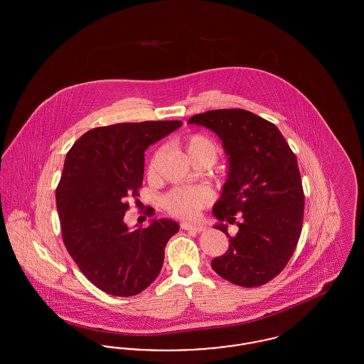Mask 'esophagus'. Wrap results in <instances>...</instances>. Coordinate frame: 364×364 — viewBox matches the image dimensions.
Here are the masks:
<instances>
[{
    "instance_id": "obj_1",
    "label": "esophagus",
    "mask_w": 364,
    "mask_h": 364,
    "mask_svg": "<svg viewBox=\"0 0 364 364\" xmlns=\"http://www.w3.org/2000/svg\"><path fill=\"white\" fill-rule=\"evenodd\" d=\"M181 229H184V230H188V232H195V233H199V232H202L205 228L200 225H192V224H187V223H184V224H181Z\"/></svg>"
}]
</instances>
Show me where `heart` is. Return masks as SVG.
Listing matches in <instances>:
<instances>
[{"instance_id":"obj_1","label":"heart","mask_w":364,"mask_h":364,"mask_svg":"<svg viewBox=\"0 0 364 364\" xmlns=\"http://www.w3.org/2000/svg\"><path fill=\"white\" fill-rule=\"evenodd\" d=\"M183 150L192 162L210 161L214 162L218 156V146L213 139L202 134H193L184 138L181 143ZM161 156L158 150L149 164V174L156 173V161ZM213 200V192L205 187H186L171 191L165 199L164 206L177 218L193 220L199 215L200 210L206 208Z\"/></svg>"}]
</instances>
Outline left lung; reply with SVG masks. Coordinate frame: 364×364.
Wrapping results in <instances>:
<instances>
[{"mask_svg":"<svg viewBox=\"0 0 364 364\" xmlns=\"http://www.w3.org/2000/svg\"><path fill=\"white\" fill-rule=\"evenodd\" d=\"M190 124L203 125L218 135L228 156V178L214 217L229 237L224 255L211 260L214 272L229 282L254 288L278 276L299 242L304 192L297 159L273 122L242 109H220L192 116Z\"/></svg>","mask_w":364,"mask_h":364,"instance_id":"left-lung-1","label":"left lung"}]
</instances>
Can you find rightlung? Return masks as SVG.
I'll return each mask as SVG.
<instances>
[{
    "instance_id": "1",
    "label": "right lung",
    "mask_w": 364,
    "mask_h": 364,
    "mask_svg": "<svg viewBox=\"0 0 364 364\" xmlns=\"http://www.w3.org/2000/svg\"><path fill=\"white\" fill-rule=\"evenodd\" d=\"M183 122H120L90 129L65 156L55 190L63 240L80 272L113 296H135L159 274L165 247L178 224L151 220L131 230L127 198L139 196L144 151ZM154 208L146 214L154 215Z\"/></svg>"
}]
</instances>
